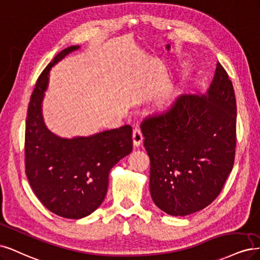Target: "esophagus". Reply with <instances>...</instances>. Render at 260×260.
I'll use <instances>...</instances> for the list:
<instances>
[{
  "instance_id": "34e87169",
  "label": "esophagus",
  "mask_w": 260,
  "mask_h": 260,
  "mask_svg": "<svg viewBox=\"0 0 260 260\" xmlns=\"http://www.w3.org/2000/svg\"><path fill=\"white\" fill-rule=\"evenodd\" d=\"M142 140H144V136H142V133L138 126H136L133 131V144L134 147H139L142 144Z\"/></svg>"
}]
</instances>
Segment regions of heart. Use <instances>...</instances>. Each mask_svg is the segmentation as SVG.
Listing matches in <instances>:
<instances>
[{"label":"heart","instance_id":"obj_1","mask_svg":"<svg viewBox=\"0 0 260 260\" xmlns=\"http://www.w3.org/2000/svg\"><path fill=\"white\" fill-rule=\"evenodd\" d=\"M176 100V95L175 93L173 94H166L164 95L160 100L157 102V108L161 109V110H169V109L172 108Z\"/></svg>","mask_w":260,"mask_h":260}]
</instances>
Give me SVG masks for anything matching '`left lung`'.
<instances>
[{
	"instance_id": "left-lung-1",
	"label": "left lung",
	"mask_w": 260,
	"mask_h": 260,
	"mask_svg": "<svg viewBox=\"0 0 260 260\" xmlns=\"http://www.w3.org/2000/svg\"><path fill=\"white\" fill-rule=\"evenodd\" d=\"M237 103L217 62L209 88L180 96L171 110L141 123L150 157V194L172 216L201 211L218 197L236 154Z\"/></svg>"
}]
</instances>
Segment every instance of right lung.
<instances>
[{
	"instance_id": "right-lung-1",
	"label": "right lung",
	"mask_w": 260,
	"mask_h": 260,
	"mask_svg": "<svg viewBox=\"0 0 260 260\" xmlns=\"http://www.w3.org/2000/svg\"><path fill=\"white\" fill-rule=\"evenodd\" d=\"M67 47L48 63L31 95L26 121V174L38 199L52 213L69 219L90 215L105 200L109 173L133 150L129 125L87 137L62 138L49 131L42 114L52 67L79 49Z\"/></svg>"
}]
</instances>
